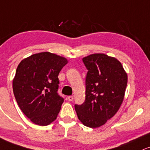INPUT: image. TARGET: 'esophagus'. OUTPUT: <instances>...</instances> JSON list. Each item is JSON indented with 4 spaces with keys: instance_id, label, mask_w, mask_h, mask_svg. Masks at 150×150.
I'll list each match as a JSON object with an SVG mask.
<instances>
[{
    "instance_id": "34e87169",
    "label": "esophagus",
    "mask_w": 150,
    "mask_h": 150,
    "mask_svg": "<svg viewBox=\"0 0 150 150\" xmlns=\"http://www.w3.org/2000/svg\"><path fill=\"white\" fill-rule=\"evenodd\" d=\"M68 100H70V101H72V100H73V96H69L68 97Z\"/></svg>"
}]
</instances>
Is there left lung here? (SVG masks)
<instances>
[{
    "mask_svg": "<svg viewBox=\"0 0 150 150\" xmlns=\"http://www.w3.org/2000/svg\"><path fill=\"white\" fill-rule=\"evenodd\" d=\"M87 68L85 101L75 105L79 120L86 127L104 125L117 112L124 100L128 76L116 58L96 53L82 59Z\"/></svg>",
    "mask_w": 150,
    "mask_h": 150,
    "instance_id": "obj_1",
    "label": "left lung"
}]
</instances>
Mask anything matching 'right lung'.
<instances>
[{
  "label": "right lung",
  "mask_w": 150,
  "mask_h": 150,
  "mask_svg": "<svg viewBox=\"0 0 150 150\" xmlns=\"http://www.w3.org/2000/svg\"><path fill=\"white\" fill-rule=\"evenodd\" d=\"M68 60L49 52L34 54L18 65L13 93L23 114L33 123L47 126L60 112L64 98L58 95V75Z\"/></svg>",
  "instance_id": "add662e5"
}]
</instances>
